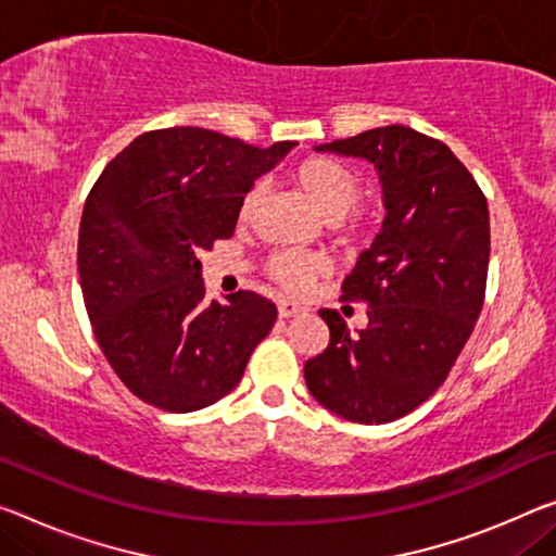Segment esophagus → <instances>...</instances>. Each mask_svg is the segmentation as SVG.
<instances>
[{"mask_svg":"<svg viewBox=\"0 0 556 556\" xmlns=\"http://www.w3.org/2000/svg\"><path fill=\"white\" fill-rule=\"evenodd\" d=\"M301 311H303V307L298 305V303H293V301H280L278 303V315H280V318H293V315H298Z\"/></svg>","mask_w":556,"mask_h":556,"instance_id":"1","label":"esophagus"}]
</instances>
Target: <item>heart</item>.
<instances>
[{
  "label": "heart",
  "instance_id": "1",
  "mask_svg": "<svg viewBox=\"0 0 556 556\" xmlns=\"http://www.w3.org/2000/svg\"><path fill=\"white\" fill-rule=\"evenodd\" d=\"M293 178L326 220H343L355 208L357 199H361V181H357L353 170H348L343 164H338L332 159H305L295 166ZM258 199L261 186H253V189L245 191L241 199V208H238L241 220L253 216ZM268 270L278 286H283L290 293H303L313 283V278L326 270V263L315 258V255L286 251L273 255Z\"/></svg>",
  "mask_w": 556,
  "mask_h": 556
}]
</instances>
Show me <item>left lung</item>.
<instances>
[{"label":"left lung","mask_w":556,"mask_h":556,"mask_svg":"<svg viewBox=\"0 0 556 556\" xmlns=\"http://www.w3.org/2000/svg\"><path fill=\"white\" fill-rule=\"evenodd\" d=\"M315 151L372 164L386 218L343 283L345 301L370 305L367 326L350 330L336 311H320L330 343L305 363V386L343 420H400L445 382L480 318L490 211L455 153L409 126Z\"/></svg>","instance_id":"8db88e82"}]
</instances>
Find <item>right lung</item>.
Listing matches in <instances>:
<instances>
[{"instance_id":"add662e5","label":"right lung","mask_w":556,"mask_h":556,"mask_svg":"<svg viewBox=\"0 0 556 556\" xmlns=\"http://www.w3.org/2000/svg\"><path fill=\"white\" fill-rule=\"evenodd\" d=\"M293 147L174 126L136 136L93 184L76 258L84 303L109 365L143 403L168 413L218 403L270 332L268 298L206 301L199 255L233 236L245 191Z\"/></svg>"}]
</instances>
